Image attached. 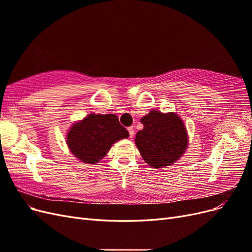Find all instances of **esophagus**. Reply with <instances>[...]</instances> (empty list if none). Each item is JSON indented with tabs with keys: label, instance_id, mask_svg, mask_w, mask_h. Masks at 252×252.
<instances>
[{
	"label": "esophagus",
	"instance_id": "obj_1",
	"mask_svg": "<svg viewBox=\"0 0 252 252\" xmlns=\"http://www.w3.org/2000/svg\"><path fill=\"white\" fill-rule=\"evenodd\" d=\"M128 132H129V135H130V138H133L134 135V128L131 126V127H128Z\"/></svg>",
	"mask_w": 252,
	"mask_h": 252
}]
</instances>
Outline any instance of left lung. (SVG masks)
Returning <instances> with one entry per match:
<instances>
[{"label":"left lung","mask_w":252,"mask_h":252,"mask_svg":"<svg viewBox=\"0 0 252 252\" xmlns=\"http://www.w3.org/2000/svg\"><path fill=\"white\" fill-rule=\"evenodd\" d=\"M144 128L134 143L143 159L156 169L171 166L188 148V133L182 118L175 112L151 110L141 119Z\"/></svg>","instance_id":"obj_1"}]
</instances>
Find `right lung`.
<instances>
[{"mask_svg":"<svg viewBox=\"0 0 252 252\" xmlns=\"http://www.w3.org/2000/svg\"><path fill=\"white\" fill-rule=\"evenodd\" d=\"M128 136L129 132L120 124L116 114L91 112L69 127L66 144L74 158L94 165L106 157L114 143Z\"/></svg>","mask_w":252,"mask_h":252,"instance_id":"1","label":"right lung"}]
</instances>
